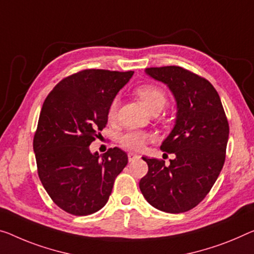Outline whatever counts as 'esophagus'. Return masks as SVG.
<instances>
[{
	"instance_id": "1",
	"label": "esophagus",
	"mask_w": 254,
	"mask_h": 254,
	"mask_svg": "<svg viewBox=\"0 0 254 254\" xmlns=\"http://www.w3.org/2000/svg\"><path fill=\"white\" fill-rule=\"evenodd\" d=\"M137 159H139L138 154L132 153V152H129V153H128V160H129V162L135 161V160H137Z\"/></svg>"
}]
</instances>
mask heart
<instances>
[{
	"label": "heart",
	"instance_id": "b5f03b06",
	"mask_svg": "<svg viewBox=\"0 0 254 254\" xmlns=\"http://www.w3.org/2000/svg\"><path fill=\"white\" fill-rule=\"evenodd\" d=\"M135 93L138 99L146 105V108L150 111H161L162 108L167 103V95L165 91L158 85L145 83L140 84L135 88ZM117 107H118V100L114 99L111 103L109 104L108 108V118L114 119L117 114ZM151 138V135L147 134L146 131L130 129L124 132L119 136L120 145L124 146L125 149L131 151H139L142 150L145 145L147 140Z\"/></svg>",
	"mask_w": 254,
	"mask_h": 254
}]
</instances>
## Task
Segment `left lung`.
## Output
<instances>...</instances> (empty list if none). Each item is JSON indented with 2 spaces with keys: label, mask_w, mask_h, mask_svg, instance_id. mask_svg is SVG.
Returning <instances> with one entry per match:
<instances>
[{
  "label": "left lung",
  "mask_w": 254,
  "mask_h": 254,
  "mask_svg": "<svg viewBox=\"0 0 254 254\" xmlns=\"http://www.w3.org/2000/svg\"><path fill=\"white\" fill-rule=\"evenodd\" d=\"M168 85L177 102V119L160 149L175 153L170 165L160 159L139 181L140 192L155 209L169 213L193 209L212 189L224 167L229 125L219 94L208 79L178 65L146 68Z\"/></svg>",
  "instance_id": "obj_1"
}]
</instances>
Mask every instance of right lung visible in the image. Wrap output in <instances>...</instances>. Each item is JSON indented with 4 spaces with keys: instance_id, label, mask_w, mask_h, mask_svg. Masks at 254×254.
<instances>
[{
    "instance_id": "1",
    "label": "right lung",
    "mask_w": 254,
    "mask_h": 254,
    "mask_svg": "<svg viewBox=\"0 0 254 254\" xmlns=\"http://www.w3.org/2000/svg\"><path fill=\"white\" fill-rule=\"evenodd\" d=\"M134 71L84 69L65 77L43 103L34 152L43 186L60 209L87 216L102 209L116 177L128 162L126 152L102 155L89 145L107 126L108 108Z\"/></svg>"
}]
</instances>
